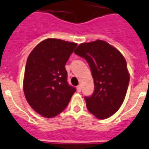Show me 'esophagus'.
Masks as SVG:
<instances>
[{
	"label": "esophagus",
	"mask_w": 149,
	"mask_h": 149,
	"mask_svg": "<svg viewBox=\"0 0 149 149\" xmlns=\"http://www.w3.org/2000/svg\"><path fill=\"white\" fill-rule=\"evenodd\" d=\"M77 91H81V85H78L77 87Z\"/></svg>",
	"instance_id": "34e87169"
}]
</instances>
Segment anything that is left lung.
Instances as JSON below:
<instances>
[{"mask_svg": "<svg viewBox=\"0 0 149 149\" xmlns=\"http://www.w3.org/2000/svg\"><path fill=\"white\" fill-rule=\"evenodd\" d=\"M74 53L88 63L95 89L84 96L87 108L95 116L103 119L116 112L125 100L130 75L121 53L102 40L79 45Z\"/></svg>", "mask_w": 149, "mask_h": 149, "instance_id": "left-lung-1", "label": "left lung"}]
</instances>
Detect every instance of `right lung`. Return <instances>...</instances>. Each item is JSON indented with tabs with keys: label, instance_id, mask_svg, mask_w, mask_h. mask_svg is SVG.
Masks as SVG:
<instances>
[{
	"label": "right lung",
	"instance_id": "1",
	"mask_svg": "<svg viewBox=\"0 0 149 149\" xmlns=\"http://www.w3.org/2000/svg\"><path fill=\"white\" fill-rule=\"evenodd\" d=\"M77 44L47 38L34 48L27 58L24 91L34 111L53 118L66 108L77 89L68 83L65 64Z\"/></svg>",
	"mask_w": 149,
	"mask_h": 149
}]
</instances>
